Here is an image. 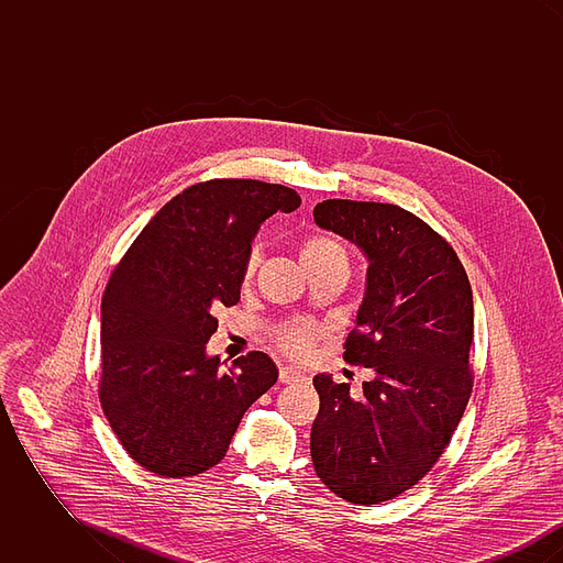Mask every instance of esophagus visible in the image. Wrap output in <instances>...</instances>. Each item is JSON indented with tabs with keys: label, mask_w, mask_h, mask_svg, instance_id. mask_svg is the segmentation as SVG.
<instances>
[{
	"label": "esophagus",
	"mask_w": 563,
	"mask_h": 563,
	"mask_svg": "<svg viewBox=\"0 0 563 563\" xmlns=\"http://www.w3.org/2000/svg\"><path fill=\"white\" fill-rule=\"evenodd\" d=\"M278 377H280L283 384H295V382H301V379H303V374L297 372L294 367H280Z\"/></svg>",
	"instance_id": "obj_1"
}]
</instances>
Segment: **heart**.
Listing matches in <instances>:
<instances>
[{"label":"heart","mask_w":563,"mask_h":563,"mask_svg":"<svg viewBox=\"0 0 563 563\" xmlns=\"http://www.w3.org/2000/svg\"><path fill=\"white\" fill-rule=\"evenodd\" d=\"M333 255H344L342 244L333 241V239L312 236V239H308L301 244V264L319 262V260H327V257H333ZM257 264H260V253L253 251L249 262H246L244 280H251V276L257 269ZM319 338H321V329L312 322H287V324H280L274 331L276 344L294 358H308L312 354V349H314Z\"/></svg>","instance_id":"heart-1"}]
</instances>
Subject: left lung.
I'll return each instance as SVG.
<instances>
[{"label":"left lung","mask_w":563,"mask_h":563,"mask_svg":"<svg viewBox=\"0 0 563 563\" xmlns=\"http://www.w3.org/2000/svg\"><path fill=\"white\" fill-rule=\"evenodd\" d=\"M314 221L369 264L344 358L374 377L354 397L346 382L314 375L310 455L333 494L379 505L429 473L466 409L473 291L454 249L397 205L322 200Z\"/></svg>","instance_id":"8db88e82"}]
</instances>
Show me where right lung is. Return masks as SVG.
<instances>
[{"label":"right lung","instance_id":"obj_1","mask_svg":"<svg viewBox=\"0 0 563 563\" xmlns=\"http://www.w3.org/2000/svg\"><path fill=\"white\" fill-rule=\"evenodd\" d=\"M299 205L297 191L278 184H196L150 219L113 269L101 301L99 399L143 468L173 479L213 468L244 411L276 384L266 352L223 372L207 342L214 308L241 299L260 225Z\"/></svg>","mask_w":563,"mask_h":563}]
</instances>
